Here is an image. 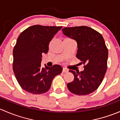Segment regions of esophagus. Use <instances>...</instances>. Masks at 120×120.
I'll return each mask as SVG.
<instances>
[{"label": "esophagus", "instance_id": "34e87169", "mask_svg": "<svg viewBox=\"0 0 120 120\" xmlns=\"http://www.w3.org/2000/svg\"><path fill=\"white\" fill-rule=\"evenodd\" d=\"M62 72L63 73H68V70L65 68H63V70H62Z\"/></svg>", "mask_w": 120, "mask_h": 120}]
</instances>
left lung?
I'll use <instances>...</instances> for the list:
<instances>
[{
  "label": "left lung",
  "instance_id": "obj_1",
  "mask_svg": "<svg viewBox=\"0 0 120 120\" xmlns=\"http://www.w3.org/2000/svg\"><path fill=\"white\" fill-rule=\"evenodd\" d=\"M62 30L77 41L76 57L84 65L82 71L69 70L75 78L68 84V88L78 95L90 94L99 87L107 70L108 50L104 39L101 33L86 26L68 27Z\"/></svg>",
  "mask_w": 120,
  "mask_h": 120
}]
</instances>
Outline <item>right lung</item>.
<instances>
[{"label":"right lung","instance_id":"obj_1","mask_svg":"<svg viewBox=\"0 0 120 120\" xmlns=\"http://www.w3.org/2000/svg\"><path fill=\"white\" fill-rule=\"evenodd\" d=\"M62 26L36 25L19 34L13 49V69L21 87L33 94H41L49 90L53 79L61 73L62 68L41 66L43 53L49 51L53 37Z\"/></svg>","mask_w":120,"mask_h":120}]
</instances>
